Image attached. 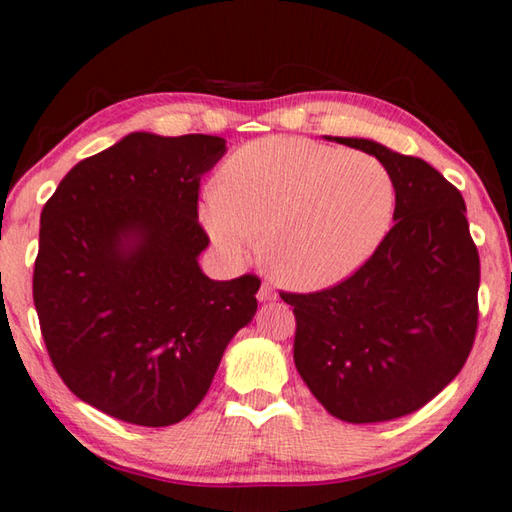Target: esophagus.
<instances>
[{
  "label": "esophagus",
  "instance_id": "1",
  "mask_svg": "<svg viewBox=\"0 0 512 512\" xmlns=\"http://www.w3.org/2000/svg\"><path fill=\"white\" fill-rule=\"evenodd\" d=\"M257 300L259 302H271V300H277V295H275V291L268 284H262V288H259V293H257Z\"/></svg>",
  "mask_w": 512,
  "mask_h": 512
}]
</instances>
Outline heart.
<instances>
[{"label":"heart","mask_w":512,"mask_h":512,"mask_svg":"<svg viewBox=\"0 0 512 512\" xmlns=\"http://www.w3.org/2000/svg\"><path fill=\"white\" fill-rule=\"evenodd\" d=\"M385 163L311 138L268 136L241 145L221 183L201 197L203 228L232 262L259 244L268 268L295 291L336 286L367 264L396 215Z\"/></svg>","instance_id":"1"}]
</instances>
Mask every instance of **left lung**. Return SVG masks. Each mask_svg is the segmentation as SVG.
Wrapping results in <instances>:
<instances>
[{
	"mask_svg": "<svg viewBox=\"0 0 512 512\" xmlns=\"http://www.w3.org/2000/svg\"><path fill=\"white\" fill-rule=\"evenodd\" d=\"M394 174V228L349 280L282 293L293 306V358L331 416L380 423L432 401L466 365L477 331L479 253L466 201L430 163L369 138L324 136Z\"/></svg>",
	"mask_w": 512,
	"mask_h": 512,
	"instance_id": "8db88e82",
	"label": "left lung"
}]
</instances>
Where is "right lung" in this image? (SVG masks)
Wrapping results in <instances>:
<instances>
[{"instance_id":"right-lung-1","label":"right lung","mask_w":512,"mask_h":512,"mask_svg":"<svg viewBox=\"0 0 512 512\" xmlns=\"http://www.w3.org/2000/svg\"><path fill=\"white\" fill-rule=\"evenodd\" d=\"M226 150L132 132L71 167L42 210L33 300L53 367L125 423L183 421L257 311L255 275L219 282L199 266V183Z\"/></svg>"}]
</instances>
